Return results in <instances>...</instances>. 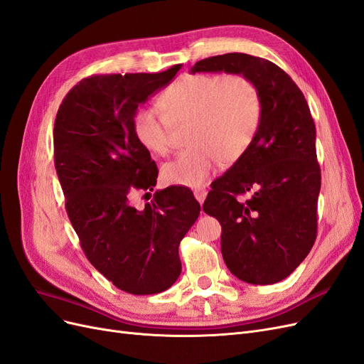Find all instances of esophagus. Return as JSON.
Segmentation results:
<instances>
[{
    "label": "esophagus",
    "mask_w": 364,
    "mask_h": 364,
    "mask_svg": "<svg viewBox=\"0 0 364 364\" xmlns=\"http://www.w3.org/2000/svg\"><path fill=\"white\" fill-rule=\"evenodd\" d=\"M206 194H208V191L205 190V188H197V190H194V197H196V200L199 202L200 205L203 203V200L206 199Z\"/></svg>",
    "instance_id": "esophagus-1"
}]
</instances>
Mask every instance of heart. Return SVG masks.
<instances>
[{
    "label": "heart",
    "instance_id": "b5f03b06",
    "mask_svg": "<svg viewBox=\"0 0 364 364\" xmlns=\"http://www.w3.org/2000/svg\"><path fill=\"white\" fill-rule=\"evenodd\" d=\"M162 115L138 107L132 130L150 155L168 151L170 126L188 123L186 147L161 168L164 182L200 186L217 165L238 161L252 146L262 119V98L255 82L243 74H186L165 90Z\"/></svg>",
    "mask_w": 364,
    "mask_h": 364
}]
</instances>
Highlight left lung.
<instances>
[{
	"instance_id": "8db88e82",
	"label": "left lung",
	"mask_w": 364,
	"mask_h": 364,
	"mask_svg": "<svg viewBox=\"0 0 364 364\" xmlns=\"http://www.w3.org/2000/svg\"><path fill=\"white\" fill-rule=\"evenodd\" d=\"M191 73L243 74L262 98V119L249 150L211 183L203 211L222 225V255L241 281L285 279L317 235L321 167L316 126L302 91L278 65L245 53L197 62ZM247 192V200L239 196Z\"/></svg>"
}]
</instances>
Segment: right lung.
<instances>
[{"mask_svg":"<svg viewBox=\"0 0 364 364\" xmlns=\"http://www.w3.org/2000/svg\"><path fill=\"white\" fill-rule=\"evenodd\" d=\"M179 70L86 77L54 121V165L70 222L92 266L130 294L171 287L182 270L179 243L200 214L186 186L156 191L144 209L132 205L136 190L153 191L158 179L132 117Z\"/></svg>","mask_w":364,"mask_h":364,"instance_id":"obj_1","label":"right lung"}]
</instances>
